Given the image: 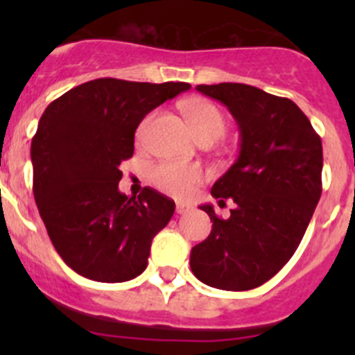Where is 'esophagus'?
I'll return each instance as SVG.
<instances>
[{
  "label": "esophagus",
  "mask_w": 355,
  "mask_h": 355,
  "mask_svg": "<svg viewBox=\"0 0 355 355\" xmlns=\"http://www.w3.org/2000/svg\"><path fill=\"white\" fill-rule=\"evenodd\" d=\"M189 209H191V206H187V204H184V202H178V204H177V213H178V214L187 213Z\"/></svg>",
  "instance_id": "obj_1"
}]
</instances>
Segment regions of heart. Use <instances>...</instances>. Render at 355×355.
Masks as SVG:
<instances>
[{
  "label": "heart",
  "instance_id": "heart-1",
  "mask_svg": "<svg viewBox=\"0 0 355 355\" xmlns=\"http://www.w3.org/2000/svg\"><path fill=\"white\" fill-rule=\"evenodd\" d=\"M189 118L200 139H221L227 132V118L223 111L209 101H189L185 105ZM155 113L146 116L137 128V139L148 135ZM151 180L157 189L175 198H189L202 180V170L187 163H161L151 171Z\"/></svg>",
  "mask_w": 355,
  "mask_h": 355
}]
</instances>
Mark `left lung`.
Wrapping results in <instances>:
<instances>
[{"label": "left lung", "mask_w": 355, "mask_h": 355, "mask_svg": "<svg viewBox=\"0 0 355 355\" xmlns=\"http://www.w3.org/2000/svg\"><path fill=\"white\" fill-rule=\"evenodd\" d=\"M223 103L241 128V151L211 196L234 199L223 220L211 204L206 241L192 247L191 270L209 287L250 290L273 278L299 247L321 198L323 146L309 118L287 98L247 84L198 85Z\"/></svg>", "instance_id": "obj_1"}]
</instances>
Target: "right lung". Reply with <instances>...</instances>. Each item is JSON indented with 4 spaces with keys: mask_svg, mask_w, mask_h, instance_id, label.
Returning <instances> with one entry per match:
<instances>
[{
    "mask_svg": "<svg viewBox=\"0 0 355 355\" xmlns=\"http://www.w3.org/2000/svg\"><path fill=\"white\" fill-rule=\"evenodd\" d=\"M187 89V82L96 78L44 110L31 146L32 191L56 252L75 273L118 284L146 270L175 202L151 187L139 198L121 194L120 164L134 155L142 118Z\"/></svg>",
    "mask_w": 355,
    "mask_h": 355,
    "instance_id": "right-lung-1",
    "label": "right lung"
}]
</instances>
